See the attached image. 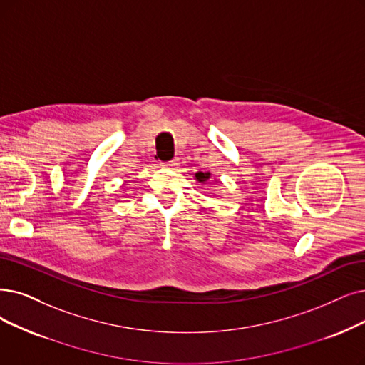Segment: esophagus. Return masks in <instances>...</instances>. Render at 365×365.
<instances>
[{
    "label": "esophagus",
    "mask_w": 365,
    "mask_h": 365,
    "mask_svg": "<svg viewBox=\"0 0 365 365\" xmlns=\"http://www.w3.org/2000/svg\"><path fill=\"white\" fill-rule=\"evenodd\" d=\"M177 165H178V158H173V160H170V162L162 163V166H166V168H173V166H177Z\"/></svg>",
    "instance_id": "1"
}]
</instances>
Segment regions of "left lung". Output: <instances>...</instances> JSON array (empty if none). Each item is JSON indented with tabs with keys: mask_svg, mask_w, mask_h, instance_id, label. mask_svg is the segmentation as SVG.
<instances>
[{
	"mask_svg": "<svg viewBox=\"0 0 365 365\" xmlns=\"http://www.w3.org/2000/svg\"><path fill=\"white\" fill-rule=\"evenodd\" d=\"M195 177H196V181L205 184L211 178V172H197L195 173Z\"/></svg>",
	"mask_w": 365,
	"mask_h": 365,
	"instance_id": "obj_1",
	"label": "left lung"
}]
</instances>
